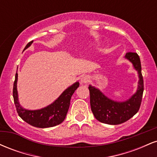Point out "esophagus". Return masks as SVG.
<instances>
[{
  "mask_svg": "<svg viewBox=\"0 0 157 157\" xmlns=\"http://www.w3.org/2000/svg\"><path fill=\"white\" fill-rule=\"evenodd\" d=\"M89 80V77L87 75H82L80 77V82L81 83H86Z\"/></svg>",
  "mask_w": 157,
  "mask_h": 157,
  "instance_id": "1",
  "label": "esophagus"
}]
</instances>
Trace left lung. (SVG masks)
Masks as SVG:
<instances>
[{"label":"left lung","mask_w":157,"mask_h":157,"mask_svg":"<svg viewBox=\"0 0 157 157\" xmlns=\"http://www.w3.org/2000/svg\"><path fill=\"white\" fill-rule=\"evenodd\" d=\"M124 57L132 63L139 77L137 89L130 98L125 101H115L105 96L95 86L91 85L89 86L91 111L94 117L102 123L109 125L123 123L138 112L141 105L144 84L140 57L135 52H128Z\"/></svg>","instance_id":"left-lung-1"}]
</instances>
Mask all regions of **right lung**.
Returning <instances> with one entry per match:
<instances>
[{
	"label": "right lung",
	"mask_w": 157,
	"mask_h": 157,
	"mask_svg": "<svg viewBox=\"0 0 157 157\" xmlns=\"http://www.w3.org/2000/svg\"><path fill=\"white\" fill-rule=\"evenodd\" d=\"M32 43L33 41L29 43L24 49L29 47ZM17 72H16L13 86V98L17 113L21 118L29 125L40 128L53 127L63 122L68 111L71 96L80 86L78 81L68 87L50 105L40 109L29 110L24 109L19 102L17 89Z\"/></svg>",
	"instance_id": "add662e5"
}]
</instances>
